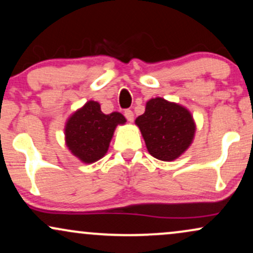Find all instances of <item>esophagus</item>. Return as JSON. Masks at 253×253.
<instances>
[{"mask_svg": "<svg viewBox=\"0 0 253 253\" xmlns=\"http://www.w3.org/2000/svg\"><path fill=\"white\" fill-rule=\"evenodd\" d=\"M125 117L127 118V120H128V121H130V123H132V121L134 120V114H133V111H132V110H126V111H125Z\"/></svg>", "mask_w": 253, "mask_h": 253, "instance_id": "34e87169", "label": "esophagus"}]
</instances>
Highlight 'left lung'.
<instances>
[{
	"instance_id": "8db88e82",
	"label": "left lung",
	"mask_w": 253,
	"mask_h": 253,
	"mask_svg": "<svg viewBox=\"0 0 253 253\" xmlns=\"http://www.w3.org/2000/svg\"><path fill=\"white\" fill-rule=\"evenodd\" d=\"M147 150L161 161H174L189 148L196 133L194 117L187 107L161 97L149 99L145 113L135 119Z\"/></svg>"
}]
</instances>
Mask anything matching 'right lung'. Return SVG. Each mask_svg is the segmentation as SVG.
I'll return each mask as SVG.
<instances>
[{"instance_id":"right-lung-1","label":"right lung","mask_w":253,"mask_h":253,"mask_svg":"<svg viewBox=\"0 0 253 253\" xmlns=\"http://www.w3.org/2000/svg\"><path fill=\"white\" fill-rule=\"evenodd\" d=\"M126 121L119 112L105 114L98 101L88 100L66 120L65 145L83 164H93L106 155L117 126Z\"/></svg>"}]
</instances>
